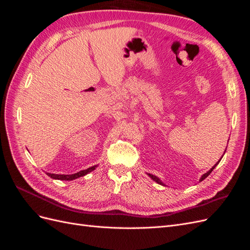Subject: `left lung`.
I'll return each mask as SVG.
<instances>
[{
  "mask_svg": "<svg viewBox=\"0 0 250 250\" xmlns=\"http://www.w3.org/2000/svg\"><path fill=\"white\" fill-rule=\"evenodd\" d=\"M225 151H226V150H225ZM224 153H225V152H224ZM223 155H224V154H223ZM221 158H222V157H221ZM220 161H221V160H219V162H220ZM219 162H218V163H217V164H216V165L214 166V167H213V168H211V169H210L209 171H208L207 173H204V174H203V175H202V176H201V178H200V181H202L203 179H206V178H207V177H208V176L209 175V174L211 173V171H213V170H214V169L216 168V166H217V165L219 164ZM148 175H149V176H150L151 178H152V179H153V180L155 181V183H157V184H160V185H162V186H165V185H164V184L162 183V181H161V179H160V178H157V177H156L155 175H152V174H148Z\"/></svg>",
  "mask_w": 250,
  "mask_h": 250,
  "instance_id": "left-lung-1",
  "label": "left lung"
}]
</instances>
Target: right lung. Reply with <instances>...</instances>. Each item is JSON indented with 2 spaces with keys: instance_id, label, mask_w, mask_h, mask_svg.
Returning <instances> with one entry per match:
<instances>
[{
  "instance_id": "obj_1",
  "label": "right lung",
  "mask_w": 250,
  "mask_h": 250,
  "mask_svg": "<svg viewBox=\"0 0 250 250\" xmlns=\"http://www.w3.org/2000/svg\"><path fill=\"white\" fill-rule=\"evenodd\" d=\"M96 167H97V166H93V167H89V168H87L86 170H82V171H79V172L75 173V174H70V175H65V174H52V173H47V175L50 176V177L53 178V179L73 180V179H76V178H78V177L86 175L87 173L94 171V170L96 169Z\"/></svg>"
}]
</instances>
